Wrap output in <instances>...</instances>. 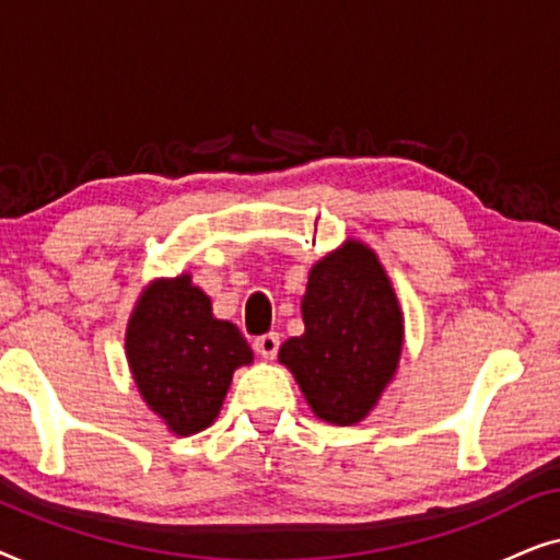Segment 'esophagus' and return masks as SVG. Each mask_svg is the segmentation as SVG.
Here are the masks:
<instances>
[{"mask_svg":"<svg viewBox=\"0 0 560 560\" xmlns=\"http://www.w3.org/2000/svg\"><path fill=\"white\" fill-rule=\"evenodd\" d=\"M278 349H280V336L275 334V331L262 334V336H257V339H255V351H257L259 357L275 359V354H278Z\"/></svg>","mask_w":560,"mask_h":560,"instance_id":"34e87169","label":"esophagus"}]
</instances>
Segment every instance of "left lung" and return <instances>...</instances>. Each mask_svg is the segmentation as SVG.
I'll list each match as a JSON object with an SVG mask.
<instances>
[{
  "mask_svg": "<svg viewBox=\"0 0 560 560\" xmlns=\"http://www.w3.org/2000/svg\"><path fill=\"white\" fill-rule=\"evenodd\" d=\"M305 334L280 347L320 420L359 423L393 380L402 349V313L372 249L349 242L320 259L303 298Z\"/></svg>",
  "mask_w": 560,
  "mask_h": 560,
  "instance_id": "1",
  "label": "left lung"
}]
</instances>
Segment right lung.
Instances as JSON below:
<instances>
[{
  "mask_svg": "<svg viewBox=\"0 0 560 560\" xmlns=\"http://www.w3.org/2000/svg\"><path fill=\"white\" fill-rule=\"evenodd\" d=\"M127 357L144 402L178 435L203 431L219 416L236 366L252 362L240 328L213 318L188 275L158 280L129 318Z\"/></svg>",
  "mask_w": 560,
  "mask_h": 560,
  "instance_id": "right-lung-1",
  "label": "right lung"
}]
</instances>
